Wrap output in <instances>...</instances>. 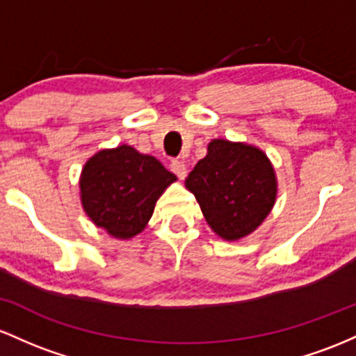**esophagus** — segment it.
<instances>
[{
	"label": "esophagus",
	"instance_id": "1",
	"mask_svg": "<svg viewBox=\"0 0 356 356\" xmlns=\"http://www.w3.org/2000/svg\"><path fill=\"white\" fill-rule=\"evenodd\" d=\"M170 168H171V171H173V173L177 175L179 179H183L186 177V166L183 165L181 161H178V159H173V161L170 163Z\"/></svg>",
	"mask_w": 356,
	"mask_h": 356
}]
</instances>
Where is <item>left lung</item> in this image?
I'll list each match as a JSON object with an SVG mask.
<instances>
[{"mask_svg": "<svg viewBox=\"0 0 356 356\" xmlns=\"http://www.w3.org/2000/svg\"><path fill=\"white\" fill-rule=\"evenodd\" d=\"M209 225L225 241L257 229L275 202V177L261 149L215 139L186 178Z\"/></svg>", "mask_w": 356, "mask_h": 356, "instance_id": "1", "label": "left lung"}]
</instances>
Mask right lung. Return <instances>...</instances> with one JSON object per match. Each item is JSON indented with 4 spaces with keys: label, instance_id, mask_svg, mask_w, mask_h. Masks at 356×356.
<instances>
[{
    "label": "right lung",
    "instance_id": "1",
    "mask_svg": "<svg viewBox=\"0 0 356 356\" xmlns=\"http://www.w3.org/2000/svg\"><path fill=\"white\" fill-rule=\"evenodd\" d=\"M175 179L156 158L138 153L131 146L101 151L83 166V210L111 235L131 238L145 229L159 195Z\"/></svg>",
    "mask_w": 356,
    "mask_h": 356
}]
</instances>
